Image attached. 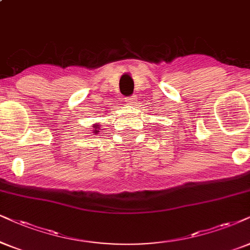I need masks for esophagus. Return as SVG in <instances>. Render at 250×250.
I'll use <instances>...</instances> for the list:
<instances>
[{"instance_id":"obj_1","label":"esophagus","mask_w":250,"mask_h":250,"mask_svg":"<svg viewBox=\"0 0 250 250\" xmlns=\"http://www.w3.org/2000/svg\"><path fill=\"white\" fill-rule=\"evenodd\" d=\"M129 105H136V103H137V98L135 96H131V97H128L127 100H125Z\"/></svg>"}]
</instances>
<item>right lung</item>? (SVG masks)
<instances>
[{
    "instance_id": "1",
    "label": "right lung",
    "mask_w": 250,
    "mask_h": 250,
    "mask_svg": "<svg viewBox=\"0 0 250 250\" xmlns=\"http://www.w3.org/2000/svg\"><path fill=\"white\" fill-rule=\"evenodd\" d=\"M94 127H96V129H94V134H96V132H98L97 130H98V127H99V125H94Z\"/></svg>"
}]
</instances>
